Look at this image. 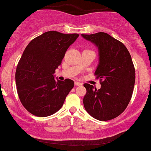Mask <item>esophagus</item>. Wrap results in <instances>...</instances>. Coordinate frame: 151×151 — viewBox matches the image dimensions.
Segmentation results:
<instances>
[{
	"instance_id": "1",
	"label": "esophagus",
	"mask_w": 151,
	"mask_h": 151,
	"mask_svg": "<svg viewBox=\"0 0 151 151\" xmlns=\"http://www.w3.org/2000/svg\"><path fill=\"white\" fill-rule=\"evenodd\" d=\"M75 85L76 86H82L83 83H81V82H79V81H75Z\"/></svg>"
}]
</instances>
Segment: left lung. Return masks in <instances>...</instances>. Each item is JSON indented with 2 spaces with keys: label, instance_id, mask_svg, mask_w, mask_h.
Here are the masks:
<instances>
[{
  "label": "left lung",
  "instance_id": "obj_1",
  "mask_svg": "<svg viewBox=\"0 0 151 151\" xmlns=\"http://www.w3.org/2000/svg\"><path fill=\"white\" fill-rule=\"evenodd\" d=\"M98 48L99 64L95 75L101 88L85 83L83 105L87 112L100 121L112 119L127 108L132 98L135 70L130 54L121 42L104 32L81 35Z\"/></svg>",
  "mask_w": 151,
  "mask_h": 151
}]
</instances>
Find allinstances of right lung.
<instances>
[{
	"instance_id": "obj_1",
	"label": "right lung",
	"mask_w": 151,
	"mask_h": 151,
	"mask_svg": "<svg viewBox=\"0 0 151 151\" xmlns=\"http://www.w3.org/2000/svg\"><path fill=\"white\" fill-rule=\"evenodd\" d=\"M78 36L50 31L32 40L25 48L16 70V84L19 99L31 114L45 117L63 106L74 82L55 80L54 73Z\"/></svg>"
}]
</instances>
